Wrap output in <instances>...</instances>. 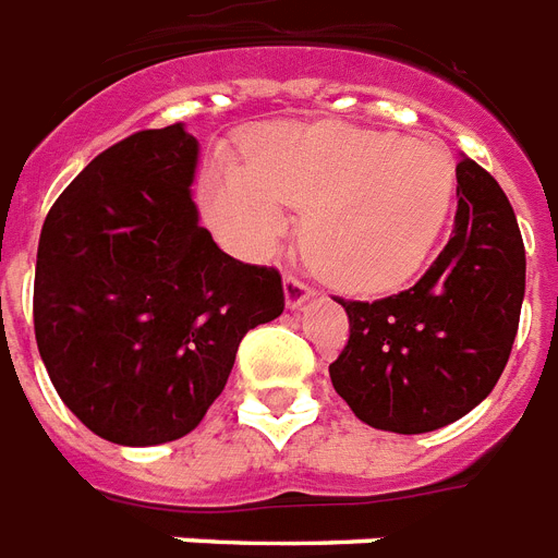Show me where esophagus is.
Segmentation results:
<instances>
[{
  "mask_svg": "<svg viewBox=\"0 0 558 558\" xmlns=\"http://www.w3.org/2000/svg\"><path fill=\"white\" fill-rule=\"evenodd\" d=\"M307 300H314V291L296 276H284V302L291 311H300Z\"/></svg>",
  "mask_w": 558,
  "mask_h": 558,
  "instance_id": "1",
  "label": "esophagus"
}]
</instances>
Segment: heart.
<instances>
[{
    "label": "heart",
    "mask_w": 558,
    "mask_h": 558,
    "mask_svg": "<svg viewBox=\"0 0 558 558\" xmlns=\"http://www.w3.org/2000/svg\"><path fill=\"white\" fill-rule=\"evenodd\" d=\"M456 160L438 144L391 132L311 123L276 126L247 163L221 158L204 202L221 233L267 256L307 207L302 251L345 291H389L426 262L456 202Z\"/></svg>",
    "instance_id": "b5f03b06"
}]
</instances>
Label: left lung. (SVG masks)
I'll return each mask as SVG.
<instances>
[{
  "label": "left lung",
  "mask_w": 558,
  "mask_h": 558,
  "mask_svg": "<svg viewBox=\"0 0 558 558\" xmlns=\"http://www.w3.org/2000/svg\"><path fill=\"white\" fill-rule=\"evenodd\" d=\"M452 239L409 288L342 302L351 337L328 365L337 395L374 429L421 435L487 398L510 360L524 300V242L505 190L461 158Z\"/></svg>",
  "instance_id": "8db88e82"
}]
</instances>
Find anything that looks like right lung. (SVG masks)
<instances>
[{"label":"right lung","mask_w":558,"mask_h":558,"mask_svg":"<svg viewBox=\"0 0 558 558\" xmlns=\"http://www.w3.org/2000/svg\"><path fill=\"white\" fill-rule=\"evenodd\" d=\"M195 169L184 123L135 132L65 186L39 233V356L62 403L120 447L193 432L244 333L284 311L279 270L198 227Z\"/></svg>","instance_id":"obj_1"}]
</instances>
